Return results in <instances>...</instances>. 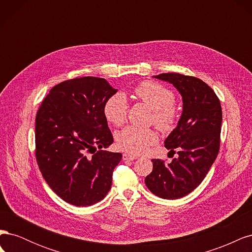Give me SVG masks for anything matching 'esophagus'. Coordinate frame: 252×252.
<instances>
[{"label":"esophagus","mask_w":252,"mask_h":252,"mask_svg":"<svg viewBox=\"0 0 252 252\" xmlns=\"http://www.w3.org/2000/svg\"><path fill=\"white\" fill-rule=\"evenodd\" d=\"M138 158V157L135 156H132V155H129V154H123V159L124 161H133V159H136Z\"/></svg>","instance_id":"obj_1"}]
</instances>
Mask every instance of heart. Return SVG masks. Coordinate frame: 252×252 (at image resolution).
I'll return each mask as SVG.
<instances>
[{
  "mask_svg": "<svg viewBox=\"0 0 252 252\" xmlns=\"http://www.w3.org/2000/svg\"><path fill=\"white\" fill-rule=\"evenodd\" d=\"M134 94L152 109V121L163 132L171 131L178 122L179 111L173 103V94L157 82L145 81L134 88ZM127 97L123 93L110 95L103 105V113L109 123L119 126L126 119ZM118 147L132 155H140L157 142V134L150 128L126 126L116 135Z\"/></svg>",
  "mask_w": 252,
  "mask_h": 252,
  "instance_id": "obj_1",
  "label": "heart"
}]
</instances>
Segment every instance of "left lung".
<instances>
[{"mask_svg": "<svg viewBox=\"0 0 252 252\" xmlns=\"http://www.w3.org/2000/svg\"><path fill=\"white\" fill-rule=\"evenodd\" d=\"M156 79L169 82L183 98L178 126L165 140L169 152L179 155L172 162L154 158V168L145 179L150 191L167 200L180 199L199 186L220 150L222 107L215 91L202 80L177 72Z\"/></svg>", "mask_w": 252, "mask_h": 252, "instance_id": "left-lung-1", "label": "left lung"}]
</instances>
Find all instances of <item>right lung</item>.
<instances>
[{
    "instance_id": "obj_1",
    "label": "right lung",
    "mask_w": 252,
    "mask_h": 252,
    "mask_svg": "<svg viewBox=\"0 0 252 252\" xmlns=\"http://www.w3.org/2000/svg\"><path fill=\"white\" fill-rule=\"evenodd\" d=\"M102 78L67 80L52 87L35 117V158L43 178L61 199L79 207L102 201L111 188L120 152L103 105L116 94Z\"/></svg>"
}]
</instances>
